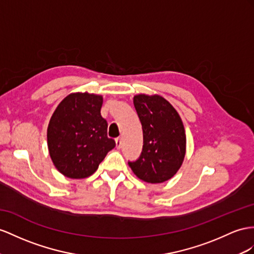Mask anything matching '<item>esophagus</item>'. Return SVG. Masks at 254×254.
I'll list each match as a JSON object with an SVG mask.
<instances>
[{
  "label": "esophagus",
  "mask_w": 254,
  "mask_h": 254,
  "mask_svg": "<svg viewBox=\"0 0 254 254\" xmlns=\"http://www.w3.org/2000/svg\"><path fill=\"white\" fill-rule=\"evenodd\" d=\"M116 146H117V148H118V149L121 148V146H122V139H121V137L116 138Z\"/></svg>",
  "instance_id": "obj_1"
}]
</instances>
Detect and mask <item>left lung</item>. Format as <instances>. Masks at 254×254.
Instances as JSON below:
<instances>
[{"label":"left lung","mask_w":254,"mask_h":254,"mask_svg":"<svg viewBox=\"0 0 254 254\" xmlns=\"http://www.w3.org/2000/svg\"><path fill=\"white\" fill-rule=\"evenodd\" d=\"M142 127L144 145L139 158L128 165L139 179L161 184L171 179L183 164L186 133L178 113L159 95L134 96Z\"/></svg>","instance_id":"8db88e82"}]
</instances>
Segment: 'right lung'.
Listing matches in <instances>:
<instances>
[{
  "mask_svg": "<svg viewBox=\"0 0 254 254\" xmlns=\"http://www.w3.org/2000/svg\"><path fill=\"white\" fill-rule=\"evenodd\" d=\"M103 97L71 93L51 117L47 140L51 160L58 171L74 179L92 175L116 146L107 137V121L101 116Z\"/></svg>",
  "mask_w": 254,
  "mask_h": 254,
  "instance_id": "right-lung-1",
  "label": "right lung"
}]
</instances>
